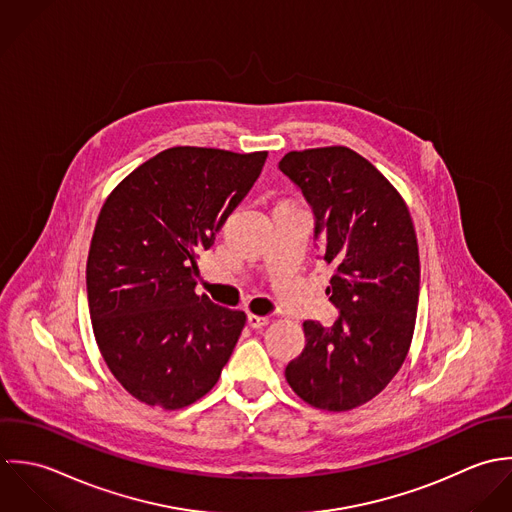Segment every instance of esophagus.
<instances>
[{
  "instance_id": "esophagus-1",
  "label": "esophagus",
  "mask_w": 512,
  "mask_h": 512,
  "mask_svg": "<svg viewBox=\"0 0 512 512\" xmlns=\"http://www.w3.org/2000/svg\"><path fill=\"white\" fill-rule=\"evenodd\" d=\"M247 322H249V326L251 328H263V326H267L269 322H271V318L269 316H259V314H249L247 316Z\"/></svg>"
}]
</instances>
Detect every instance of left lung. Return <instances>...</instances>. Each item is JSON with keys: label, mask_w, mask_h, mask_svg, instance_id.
<instances>
[{"label": "left lung", "mask_w": 512, "mask_h": 512, "mask_svg": "<svg viewBox=\"0 0 512 512\" xmlns=\"http://www.w3.org/2000/svg\"><path fill=\"white\" fill-rule=\"evenodd\" d=\"M279 168L312 205L314 239L334 265L326 295L340 310L328 328L305 320V350L285 376L312 408H358L392 382L413 338L419 251L408 205L346 146L295 150Z\"/></svg>", "instance_id": "1"}]
</instances>
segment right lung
<instances>
[{
  "label": "right lung",
  "instance_id": "obj_1",
  "mask_svg": "<svg viewBox=\"0 0 512 512\" xmlns=\"http://www.w3.org/2000/svg\"><path fill=\"white\" fill-rule=\"evenodd\" d=\"M265 160L174 146L106 198L87 259L89 312L108 370L138 402L186 408L217 384L247 316L196 293L198 259Z\"/></svg>",
  "mask_w": 512,
  "mask_h": 512
}]
</instances>
